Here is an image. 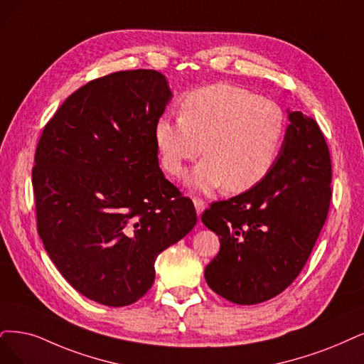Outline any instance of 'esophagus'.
Listing matches in <instances>:
<instances>
[{"label":"esophagus","mask_w":364,"mask_h":364,"mask_svg":"<svg viewBox=\"0 0 364 364\" xmlns=\"http://www.w3.org/2000/svg\"><path fill=\"white\" fill-rule=\"evenodd\" d=\"M193 204H195V208H196V213H198V216H200V214H203V211L205 210V207H207V204H205V200H203L200 198H193Z\"/></svg>","instance_id":"obj_1"}]
</instances>
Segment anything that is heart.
<instances>
[{"label": "heart", "mask_w": 364, "mask_h": 364, "mask_svg": "<svg viewBox=\"0 0 364 364\" xmlns=\"http://www.w3.org/2000/svg\"><path fill=\"white\" fill-rule=\"evenodd\" d=\"M287 132L282 107L247 88L214 84L186 94L180 117L161 115L154 129L161 165L181 177L186 161L207 157L189 175L198 191L241 193L264 181L279 159Z\"/></svg>", "instance_id": "obj_1"}]
</instances>
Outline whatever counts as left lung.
<instances>
[{"mask_svg":"<svg viewBox=\"0 0 364 364\" xmlns=\"http://www.w3.org/2000/svg\"><path fill=\"white\" fill-rule=\"evenodd\" d=\"M273 171L258 186L204 211L220 250L205 267L208 287L237 304L285 291L311 257L331 199L328 145L312 117L289 112Z\"/></svg>","mask_w":364,"mask_h":364,"instance_id":"obj_1","label":"left lung"}]
</instances>
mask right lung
<instances>
[{"label": "right lung", "instance_id": "obj_1", "mask_svg": "<svg viewBox=\"0 0 364 364\" xmlns=\"http://www.w3.org/2000/svg\"><path fill=\"white\" fill-rule=\"evenodd\" d=\"M172 97L156 70L90 80L58 107L33 166L37 232L58 272L105 306L138 301L154 261L196 225L159 168L154 129Z\"/></svg>", "mask_w": 364, "mask_h": 364}]
</instances>
